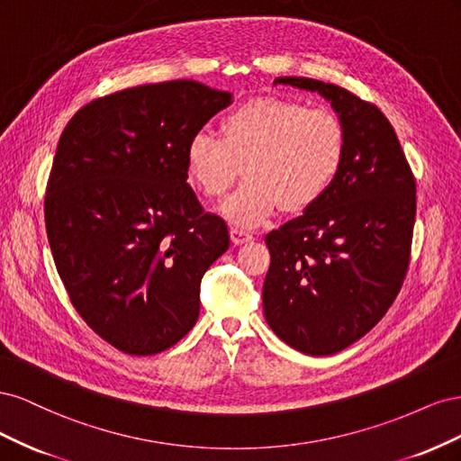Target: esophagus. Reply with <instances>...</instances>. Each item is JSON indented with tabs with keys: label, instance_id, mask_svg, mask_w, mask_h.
<instances>
[{
	"label": "esophagus",
	"instance_id": "1",
	"mask_svg": "<svg viewBox=\"0 0 461 461\" xmlns=\"http://www.w3.org/2000/svg\"><path fill=\"white\" fill-rule=\"evenodd\" d=\"M252 239H254L252 232H248L246 229H240V227H232V229H230V240H232L236 246L244 244V242H249Z\"/></svg>",
	"mask_w": 461,
	"mask_h": 461
}]
</instances>
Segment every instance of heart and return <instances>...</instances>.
Here are the masks:
<instances>
[{
  "mask_svg": "<svg viewBox=\"0 0 461 461\" xmlns=\"http://www.w3.org/2000/svg\"><path fill=\"white\" fill-rule=\"evenodd\" d=\"M346 151L340 119L327 109L261 97L232 109L212 131L192 134L186 169L207 198H221L242 173L248 178L222 205L236 225L254 227L281 205L303 212L330 188Z\"/></svg>",
  "mask_w": 461,
  "mask_h": 461,
  "instance_id": "heart-1",
  "label": "heart"
}]
</instances>
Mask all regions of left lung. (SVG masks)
<instances>
[{
	"mask_svg": "<svg viewBox=\"0 0 461 461\" xmlns=\"http://www.w3.org/2000/svg\"><path fill=\"white\" fill-rule=\"evenodd\" d=\"M275 85L323 95L346 132L330 188L265 236V319L294 350L330 356L367 334L398 296L410 265L415 178L379 107L313 78L281 77Z\"/></svg>",
	"mask_w": 461,
	"mask_h": 461,
	"instance_id": "left-lung-1",
	"label": "left lung"
}]
</instances>
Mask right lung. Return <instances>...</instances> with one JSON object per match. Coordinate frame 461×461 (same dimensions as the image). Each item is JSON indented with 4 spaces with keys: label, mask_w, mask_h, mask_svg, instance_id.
I'll return each instance as SVG.
<instances>
[{
    "label": "right lung",
    "mask_w": 461,
    "mask_h": 461,
    "mask_svg": "<svg viewBox=\"0 0 461 461\" xmlns=\"http://www.w3.org/2000/svg\"><path fill=\"white\" fill-rule=\"evenodd\" d=\"M232 100L196 80L109 94L59 138L44 213L55 267L78 315L131 356L159 354L196 325L203 273L227 222L186 183L192 134Z\"/></svg>",
    "instance_id": "obj_1"
}]
</instances>
